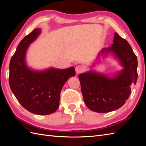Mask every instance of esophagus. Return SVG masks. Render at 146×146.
<instances>
[{
    "label": "esophagus",
    "mask_w": 146,
    "mask_h": 146,
    "mask_svg": "<svg viewBox=\"0 0 146 146\" xmlns=\"http://www.w3.org/2000/svg\"><path fill=\"white\" fill-rule=\"evenodd\" d=\"M75 71H76V73L77 74H78V73H82V71H84V68H83V66H80V65H78V66H76V68H75Z\"/></svg>",
    "instance_id": "esophagus-1"
}]
</instances>
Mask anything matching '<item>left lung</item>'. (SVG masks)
Masks as SVG:
<instances>
[{"label": "left lung", "mask_w": 146, "mask_h": 146, "mask_svg": "<svg viewBox=\"0 0 146 146\" xmlns=\"http://www.w3.org/2000/svg\"><path fill=\"white\" fill-rule=\"evenodd\" d=\"M113 42L102 49L98 58L111 53L122 70L111 76L93 70L78 75L85 104L95 112H110L123 106L131 95V86L137 82V59L131 45L117 33Z\"/></svg>", "instance_id": "obj_1"}]
</instances>
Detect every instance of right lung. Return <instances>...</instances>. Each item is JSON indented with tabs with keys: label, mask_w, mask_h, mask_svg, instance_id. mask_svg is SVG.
<instances>
[{
	"label": "right lung",
	"mask_w": 146,
	"mask_h": 146,
	"mask_svg": "<svg viewBox=\"0 0 146 146\" xmlns=\"http://www.w3.org/2000/svg\"><path fill=\"white\" fill-rule=\"evenodd\" d=\"M41 32V29H35L17 46L10 61L9 81L12 93L22 106L30 112L44 115L58 109L61 89L68 78L75 76V70L72 66L37 71L27 66V50Z\"/></svg>",
	"instance_id": "1"
}]
</instances>
